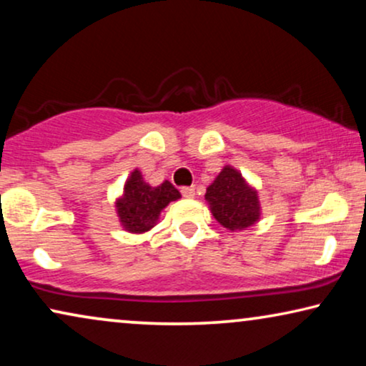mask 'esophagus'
<instances>
[{"instance_id":"esophagus-1","label":"esophagus","mask_w":366,"mask_h":366,"mask_svg":"<svg viewBox=\"0 0 366 366\" xmlns=\"http://www.w3.org/2000/svg\"><path fill=\"white\" fill-rule=\"evenodd\" d=\"M182 194L184 198H193L194 197V187H183Z\"/></svg>"}]
</instances>
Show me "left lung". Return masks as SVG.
<instances>
[{"mask_svg":"<svg viewBox=\"0 0 366 366\" xmlns=\"http://www.w3.org/2000/svg\"><path fill=\"white\" fill-rule=\"evenodd\" d=\"M214 219L224 228L237 232L259 219L258 192L233 167H224L204 194Z\"/></svg>","mask_w":366,"mask_h":366,"instance_id":"1","label":"left lung"}]
</instances>
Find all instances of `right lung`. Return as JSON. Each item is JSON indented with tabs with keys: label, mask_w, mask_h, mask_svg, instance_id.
Wrapping results in <instances>:
<instances>
[{
	"label": "right lung",
	"mask_w": 366,
	"mask_h": 366,
	"mask_svg": "<svg viewBox=\"0 0 366 366\" xmlns=\"http://www.w3.org/2000/svg\"><path fill=\"white\" fill-rule=\"evenodd\" d=\"M182 197L172 183L163 182L159 187H149L139 169L129 174L123 194L117 199V213L122 227L129 233H144L157 224L159 213L168 203Z\"/></svg>",
	"instance_id": "add662e5"
}]
</instances>
